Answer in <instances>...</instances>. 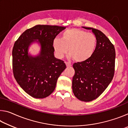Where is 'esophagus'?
I'll use <instances>...</instances> for the list:
<instances>
[{
    "instance_id": "obj_1",
    "label": "esophagus",
    "mask_w": 128,
    "mask_h": 128,
    "mask_svg": "<svg viewBox=\"0 0 128 128\" xmlns=\"http://www.w3.org/2000/svg\"><path fill=\"white\" fill-rule=\"evenodd\" d=\"M65 63H66V66H70L72 65H71L70 63H69L68 62H65Z\"/></svg>"
}]
</instances>
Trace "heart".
Masks as SVG:
<instances>
[{
    "label": "heart",
    "instance_id": "1",
    "mask_svg": "<svg viewBox=\"0 0 128 128\" xmlns=\"http://www.w3.org/2000/svg\"><path fill=\"white\" fill-rule=\"evenodd\" d=\"M52 46L58 58H62L68 50L69 57L73 58L76 62H83L94 54L96 46V38L94 34L72 28L65 31L61 39H54Z\"/></svg>",
    "mask_w": 128,
    "mask_h": 128
}]
</instances>
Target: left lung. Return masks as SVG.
<instances>
[{"label":"left lung","instance_id":"obj_1","mask_svg":"<svg viewBox=\"0 0 128 128\" xmlns=\"http://www.w3.org/2000/svg\"><path fill=\"white\" fill-rule=\"evenodd\" d=\"M83 28L92 30L96 46L88 60L73 64L72 90L79 100L90 102L100 96L113 79L116 54L114 44L104 34L94 28Z\"/></svg>","mask_w":128,"mask_h":128}]
</instances>
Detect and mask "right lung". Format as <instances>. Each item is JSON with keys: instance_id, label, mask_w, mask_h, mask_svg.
I'll return each mask as SVG.
<instances>
[{"instance_id": "add662e5", "label": "right lung", "mask_w": 128, "mask_h": 128, "mask_svg": "<svg viewBox=\"0 0 128 128\" xmlns=\"http://www.w3.org/2000/svg\"><path fill=\"white\" fill-rule=\"evenodd\" d=\"M56 25H37L28 29L15 42L12 50L14 77L20 87L35 98H44L55 90L58 78L66 68L54 56L52 42L66 29ZM35 40L41 44L38 56L28 55V47Z\"/></svg>"}]
</instances>
